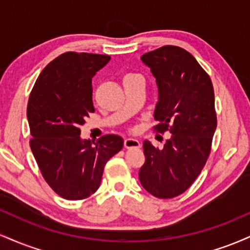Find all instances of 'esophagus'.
<instances>
[{"mask_svg":"<svg viewBox=\"0 0 250 250\" xmlns=\"http://www.w3.org/2000/svg\"><path fill=\"white\" fill-rule=\"evenodd\" d=\"M141 143L139 140L135 139H125V148H140Z\"/></svg>","mask_w":250,"mask_h":250,"instance_id":"obj_1","label":"esophagus"}]
</instances>
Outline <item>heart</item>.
Listing matches in <instances>:
<instances>
[{
  "instance_id": "heart-1",
  "label": "heart",
  "mask_w": 250,
  "mask_h": 250,
  "mask_svg": "<svg viewBox=\"0 0 250 250\" xmlns=\"http://www.w3.org/2000/svg\"><path fill=\"white\" fill-rule=\"evenodd\" d=\"M128 76H134V75H128Z\"/></svg>"
}]
</instances>
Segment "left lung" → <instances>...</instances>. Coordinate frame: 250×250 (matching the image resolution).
I'll use <instances>...</instances> for the list:
<instances>
[{
    "label": "left lung",
    "instance_id": "1",
    "mask_svg": "<svg viewBox=\"0 0 250 250\" xmlns=\"http://www.w3.org/2000/svg\"><path fill=\"white\" fill-rule=\"evenodd\" d=\"M141 60L159 89L155 128L168 130L170 137L161 149L143 142L146 162L139 179L155 197L171 199L193 185L207 162L216 130L214 89L208 74L182 48L165 45Z\"/></svg>",
    "mask_w": 250,
    "mask_h": 250
}]
</instances>
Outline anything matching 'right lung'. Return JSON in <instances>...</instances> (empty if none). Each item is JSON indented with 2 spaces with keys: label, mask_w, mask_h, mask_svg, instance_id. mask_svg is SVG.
Listing matches in <instances>:
<instances>
[{
  "label": "right lung",
  "mask_w": 250,
  "mask_h": 250,
  "mask_svg": "<svg viewBox=\"0 0 250 250\" xmlns=\"http://www.w3.org/2000/svg\"><path fill=\"white\" fill-rule=\"evenodd\" d=\"M110 56L62 54L53 60L31 90L27 107L30 148L51 189L63 199H87L99 189L103 169L123 147L119 135L96 142L81 139L85 117L94 113L91 80Z\"/></svg>",
  "instance_id": "right-lung-1"
}]
</instances>
